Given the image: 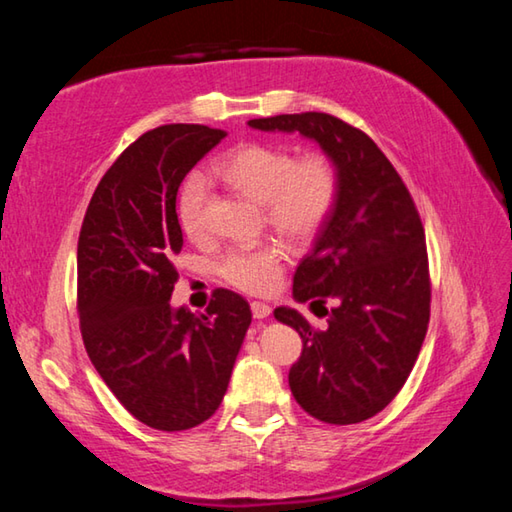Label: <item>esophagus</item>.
Returning a JSON list of instances; mask_svg holds the SVG:
<instances>
[{
    "mask_svg": "<svg viewBox=\"0 0 512 512\" xmlns=\"http://www.w3.org/2000/svg\"><path fill=\"white\" fill-rule=\"evenodd\" d=\"M250 309H253V316L259 318V320L271 316V307H268L266 302H253V305H250Z\"/></svg>",
    "mask_w": 512,
    "mask_h": 512,
    "instance_id": "34e87169",
    "label": "esophagus"
}]
</instances>
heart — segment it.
I'll return each instance as SVG.
<instances>
[{
  "label": "heart",
  "mask_w": 512,
  "mask_h": 512,
  "mask_svg": "<svg viewBox=\"0 0 512 512\" xmlns=\"http://www.w3.org/2000/svg\"><path fill=\"white\" fill-rule=\"evenodd\" d=\"M214 171L237 192L264 203L268 225L296 244L318 235L339 198V169L323 151L296 158L287 146L253 142L225 155ZM205 201V176L189 173L178 192V223L192 241L207 232ZM284 259V248L273 241L232 248L219 259V275L244 293H268L280 282Z\"/></svg>",
  "instance_id": "1"
}]
</instances>
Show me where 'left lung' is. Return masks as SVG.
Wrapping results in <instances>:
<instances>
[{"label":"left lung","instance_id":"left-lung-1","mask_svg":"<svg viewBox=\"0 0 512 512\" xmlns=\"http://www.w3.org/2000/svg\"><path fill=\"white\" fill-rule=\"evenodd\" d=\"M248 126L298 131L339 169L334 210L293 275V298L323 307L327 327L314 329L289 307L273 314L302 339L289 370L296 402L320 422H363L402 391L427 334L431 280L418 207L391 160L348 121L300 112Z\"/></svg>","mask_w":512,"mask_h":512}]
</instances>
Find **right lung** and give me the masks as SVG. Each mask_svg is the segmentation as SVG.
Masks as SVG:
<instances>
[{
	"label": "right lung",
	"instance_id": "add662e5",
	"mask_svg": "<svg viewBox=\"0 0 512 512\" xmlns=\"http://www.w3.org/2000/svg\"><path fill=\"white\" fill-rule=\"evenodd\" d=\"M228 135L167 124L119 155L92 194L79 235L81 336L121 406L160 431H185L219 409L250 325V305L216 289L205 314L169 300L183 248L176 196L194 164Z\"/></svg>",
	"mask_w": 512,
	"mask_h": 512
}]
</instances>
